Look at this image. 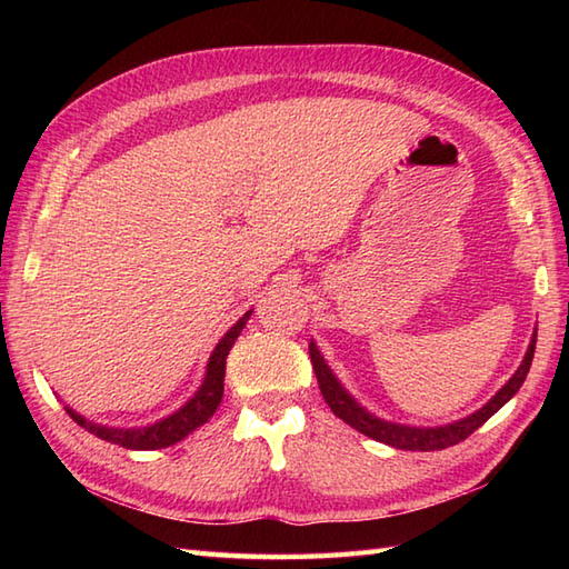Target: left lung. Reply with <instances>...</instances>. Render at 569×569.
<instances>
[{"instance_id":"left-lung-1","label":"left lung","mask_w":569,"mask_h":569,"mask_svg":"<svg viewBox=\"0 0 569 569\" xmlns=\"http://www.w3.org/2000/svg\"><path fill=\"white\" fill-rule=\"evenodd\" d=\"M536 337H538V332H533V340H530V345H528L523 365L518 367V371L509 379V383H506L503 389L497 396H493L485 408H479L477 413H471V416L457 420V422H450V426H442V428L396 426V422H386L377 416L367 413V410L361 408L355 401V398L342 389L340 381L335 379V373L330 371L328 365H325V359L320 357L318 347L312 342H310V361H312V369H316L318 386H320V393L325 398V403H328L332 408V413L337 418H342L347 426H352L355 430H359L361 435H367V438H371V440L391 445V447H396V450L430 452V450H445V447H452L457 442H462L477 428L485 426V422L493 413H497V410L503 403L511 401V398L518 393V389H521L526 377H528L530 361H533V352H536Z\"/></svg>"}]
</instances>
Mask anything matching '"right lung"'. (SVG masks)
Wrapping results in <instances>:
<instances>
[{"instance_id":"right-lung-1","label":"right lung","mask_w":569,"mask_h":569,"mask_svg":"<svg viewBox=\"0 0 569 569\" xmlns=\"http://www.w3.org/2000/svg\"><path fill=\"white\" fill-rule=\"evenodd\" d=\"M251 316V310L244 318H239V322L229 330L220 345L214 347V352L210 357L208 373H204V381L200 386V391L190 398V401L176 410L173 416L163 418L161 422L149 428H139V430H117V428H104V426H94V422L84 420L78 416L76 410H68V416L78 422L80 428L90 430L92 435H98L100 440H107L119 447H127V450H159V447L176 445L178 440H183L188 432L200 428L202 422H208V418L214 413L217 406L222 401V391H224V365H227V355L232 349L234 340L239 337L241 328H244L247 320Z\"/></svg>"}]
</instances>
